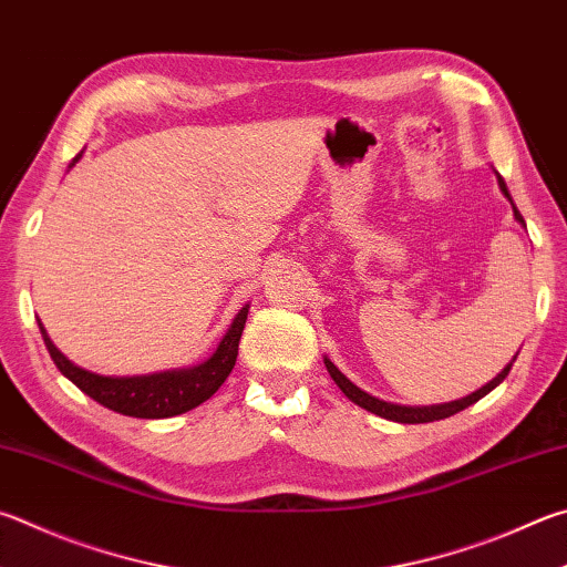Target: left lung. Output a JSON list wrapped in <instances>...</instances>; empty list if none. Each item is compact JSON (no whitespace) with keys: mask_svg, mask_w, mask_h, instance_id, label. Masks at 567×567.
<instances>
[{"mask_svg":"<svg viewBox=\"0 0 567 567\" xmlns=\"http://www.w3.org/2000/svg\"><path fill=\"white\" fill-rule=\"evenodd\" d=\"M496 178H498V188H501V193L506 195V198H508V200H511V205H513V215H516V220L523 225V228H526V220H523V215L518 213L516 203H513L511 193H508V188H506V181H503V178L498 176V173H496ZM513 362H516V357H513ZM513 362L503 367V372H501L496 379H491V382H488L486 386H481L478 391H473V394L463 396V399L449 401V404H431V406H401V404H391V401H384V399H377V396H372V394H367L364 389H359L354 382H349V379H347L342 372H339V369H337V367H334L332 362H329V359L324 357V367H327L329 377L334 379V384L344 391V396H347L349 401H354L357 406H362V409H367V411H372V414H377V416L389 419V421H399V424H429V421H439V419H446V416H454V414H458V411H463V409L471 406V404H476L478 399H483V396L488 394V391L496 389V386L503 382V379L508 377Z\"/></svg>","mask_w":567,"mask_h":567,"instance_id":"obj_1","label":"left lung"}]
</instances>
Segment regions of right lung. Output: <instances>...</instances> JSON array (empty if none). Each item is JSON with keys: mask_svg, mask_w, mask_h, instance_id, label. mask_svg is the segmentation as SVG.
<instances>
[{"mask_svg": "<svg viewBox=\"0 0 567 567\" xmlns=\"http://www.w3.org/2000/svg\"><path fill=\"white\" fill-rule=\"evenodd\" d=\"M81 153L71 161V166H76ZM248 310L250 305H245L243 310L235 315L233 324L220 339L218 349H215L203 364L141 377H104L89 372V369H81L59 352L56 344L49 339L44 324L39 322V329L59 372L64 374L69 382H74L86 396L123 416L168 419L185 414V411L208 401L215 391L220 389L225 379H228L235 367V359H238V344L245 329V319H248Z\"/></svg>", "mask_w": 567, "mask_h": 567, "instance_id": "1", "label": "right lung"}]
</instances>
